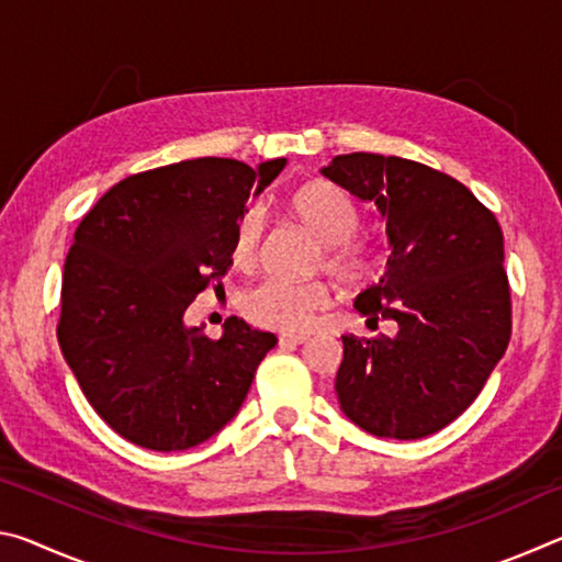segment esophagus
<instances>
[{"instance_id": "esophagus-1", "label": "esophagus", "mask_w": 562, "mask_h": 562, "mask_svg": "<svg viewBox=\"0 0 562 562\" xmlns=\"http://www.w3.org/2000/svg\"><path fill=\"white\" fill-rule=\"evenodd\" d=\"M304 341H307V337L304 335H282L280 347H297V345H304Z\"/></svg>"}]
</instances>
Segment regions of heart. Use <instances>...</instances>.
<instances>
[{"mask_svg":"<svg viewBox=\"0 0 562 562\" xmlns=\"http://www.w3.org/2000/svg\"><path fill=\"white\" fill-rule=\"evenodd\" d=\"M290 215L319 243L317 268L345 288H357L372 274L374 260L369 245L357 231L359 213L351 198L335 183L312 180L294 190L288 201ZM265 237V215L260 205H247L235 223L233 262L237 270H252L260 258ZM329 304L325 282L262 280L247 290L240 300L243 315L252 325L274 331H304L317 312Z\"/></svg>","mask_w":562,"mask_h":562,"instance_id":"heart-1","label":"heart"}]
</instances>
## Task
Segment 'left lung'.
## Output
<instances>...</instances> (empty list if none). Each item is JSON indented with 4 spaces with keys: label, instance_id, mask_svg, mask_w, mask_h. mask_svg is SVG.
Instances as JSON below:
<instances>
[{
    "label": "left lung",
    "instance_id": "obj_1",
    "mask_svg": "<svg viewBox=\"0 0 562 562\" xmlns=\"http://www.w3.org/2000/svg\"><path fill=\"white\" fill-rule=\"evenodd\" d=\"M322 173L382 213L386 272L355 307L398 327L341 337L339 406L374 436L424 439L473 404L508 347L501 225L463 183L416 160L347 154Z\"/></svg>",
    "mask_w": 562,
    "mask_h": 562
}]
</instances>
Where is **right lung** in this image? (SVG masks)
<instances>
[{
    "instance_id": "right-lung-1",
    "label": "right lung",
    "mask_w": 562,
    "mask_h": 562,
    "mask_svg": "<svg viewBox=\"0 0 562 562\" xmlns=\"http://www.w3.org/2000/svg\"><path fill=\"white\" fill-rule=\"evenodd\" d=\"M284 164L195 158L144 170L106 190L76 227L56 337L83 396L126 441L150 451L207 441L278 345L237 317L211 339L183 315L211 284L223 290L237 217Z\"/></svg>"
}]
</instances>
